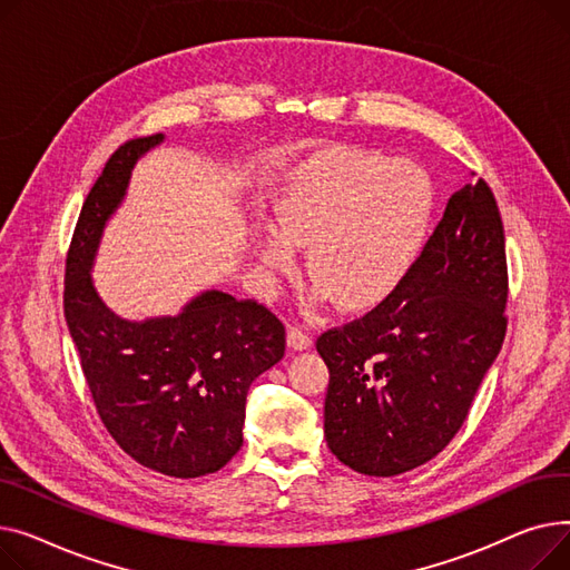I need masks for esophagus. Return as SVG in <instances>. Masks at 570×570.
Returning a JSON list of instances; mask_svg holds the SVG:
<instances>
[{
  "label": "esophagus",
  "instance_id": "1",
  "mask_svg": "<svg viewBox=\"0 0 570 570\" xmlns=\"http://www.w3.org/2000/svg\"><path fill=\"white\" fill-rule=\"evenodd\" d=\"M287 345L294 350V352H304V350H308L311 345H313V341H311V336L308 333L301 328V326H289L287 328Z\"/></svg>",
  "mask_w": 570,
  "mask_h": 570
}]
</instances>
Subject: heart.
Returning a JSON list of instances; mask_svg holds the SVG:
<instances>
[{
    "label": "heart",
    "mask_w": 570,
    "mask_h": 570,
    "mask_svg": "<svg viewBox=\"0 0 570 570\" xmlns=\"http://www.w3.org/2000/svg\"><path fill=\"white\" fill-rule=\"evenodd\" d=\"M434 205L438 188L414 160L361 151L311 158L276 188V223L257 227L255 255L266 272L289 274L294 246L308 245L315 294L341 311H367L407 278Z\"/></svg>",
    "instance_id": "heart-1"
}]
</instances>
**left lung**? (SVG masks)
<instances>
[{"instance_id": "1", "label": "left lung", "mask_w": 570, "mask_h": 570, "mask_svg": "<svg viewBox=\"0 0 570 570\" xmlns=\"http://www.w3.org/2000/svg\"><path fill=\"white\" fill-rule=\"evenodd\" d=\"M507 242L483 179L451 195L407 278L365 317L317 338L324 438L365 476H395L460 430L507 336Z\"/></svg>"}]
</instances>
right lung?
<instances>
[{
  "mask_svg": "<svg viewBox=\"0 0 570 570\" xmlns=\"http://www.w3.org/2000/svg\"><path fill=\"white\" fill-rule=\"evenodd\" d=\"M163 132L119 147L89 190L66 257L63 315L94 405L115 442L175 479L218 472L244 444L250 384L285 354V326L255 301L220 289L177 315L124 320L96 292L91 269L136 163Z\"/></svg>",
  "mask_w": 570,
  "mask_h": 570,
  "instance_id": "obj_1",
  "label": "right lung"
}]
</instances>
